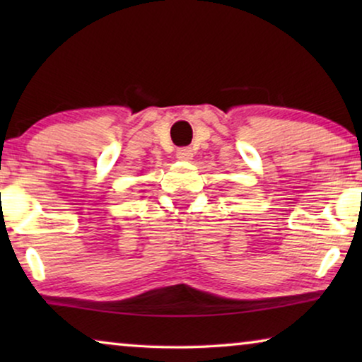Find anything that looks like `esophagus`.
<instances>
[{
	"instance_id": "34e87169",
	"label": "esophagus",
	"mask_w": 362,
	"mask_h": 362,
	"mask_svg": "<svg viewBox=\"0 0 362 362\" xmlns=\"http://www.w3.org/2000/svg\"><path fill=\"white\" fill-rule=\"evenodd\" d=\"M192 155H194V153H192V150H191L189 146H182V148H177V151H176V156L180 158V160H182V161L192 160Z\"/></svg>"
}]
</instances>
